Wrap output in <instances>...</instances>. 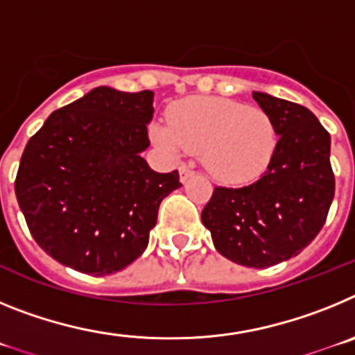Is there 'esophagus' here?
<instances>
[{
  "label": "esophagus",
  "instance_id": "esophagus-1",
  "mask_svg": "<svg viewBox=\"0 0 355 355\" xmlns=\"http://www.w3.org/2000/svg\"><path fill=\"white\" fill-rule=\"evenodd\" d=\"M193 174V171L190 167H187V165H181L180 167V180L181 181H187L190 175Z\"/></svg>",
  "mask_w": 355,
  "mask_h": 355
}]
</instances>
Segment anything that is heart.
Here are the masks:
<instances>
[{
  "instance_id": "heart-1",
  "label": "heart",
  "mask_w": 355,
  "mask_h": 355,
  "mask_svg": "<svg viewBox=\"0 0 355 355\" xmlns=\"http://www.w3.org/2000/svg\"><path fill=\"white\" fill-rule=\"evenodd\" d=\"M168 122H156L150 135L168 155L200 150V162L216 181L240 184L268 168L277 149V128L258 106L224 97H188L175 103Z\"/></svg>"
}]
</instances>
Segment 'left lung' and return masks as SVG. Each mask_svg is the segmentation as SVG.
<instances>
[{"instance_id": "8db88e82", "label": "left lung", "mask_w": 355, "mask_h": 355, "mask_svg": "<svg viewBox=\"0 0 355 355\" xmlns=\"http://www.w3.org/2000/svg\"><path fill=\"white\" fill-rule=\"evenodd\" d=\"M277 128L265 174L241 188L215 187L202 224L224 258L266 268L293 258L324 227L334 197L331 135L302 105L252 92Z\"/></svg>"}]
</instances>
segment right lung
I'll return each instance as SVG.
<instances>
[{"label":"right lung","mask_w":355,"mask_h":355,"mask_svg":"<svg viewBox=\"0 0 355 355\" xmlns=\"http://www.w3.org/2000/svg\"><path fill=\"white\" fill-rule=\"evenodd\" d=\"M155 92L97 87L56 110L28 140L15 196L31 236L62 265L89 275L126 268L149 243L158 208L180 174L140 156Z\"/></svg>","instance_id":"obj_1"}]
</instances>
